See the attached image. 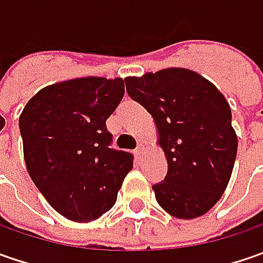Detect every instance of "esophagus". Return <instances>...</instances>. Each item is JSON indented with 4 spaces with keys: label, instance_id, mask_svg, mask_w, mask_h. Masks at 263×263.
<instances>
[{
    "label": "esophagus",
    "instance_id": "obj_1",
    "mask_svg": "<svg viewBox=\"0 0 263 263\" xmlns=\"http://www.w3.org/2000/svg\"><path fill=\"white\" fill-rule=\"evenodd\" d=\"M142 152H143V146H140V145H139V146L135 149V154H136V157H139V155H140Z\"/></svg>",
    "mask_w": 263,
    "mask_h": 263
}]
</instances>
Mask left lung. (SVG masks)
Returning <instances> with one entry per match:
<instances>
[{
  "instance_id": "8db88e82",
  "label": "left lung",
  "mask_w": 263,
  "mask_h": 263,
  "mask_svg": "<svg viewBox=\"0 0 263 263\" xmlns=\"http://www.w3.org/2000/svg\"><path fill=\"white\" fill-rule=\"evenodd\" d=\"M128 96L152 116L165 152V178L154 184L170 215L193 219L221 199L237 155V135L224 95L187 68L127 77Z\"/></svg>"
}]
</instances>
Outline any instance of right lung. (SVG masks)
Wrapping results in <instances>:
<instances>
[{"label":"right lung","instance_id":"obj_1","mask_svg":"<svg viewBox=\"0 0 263 263\" xmlns=\"http://www.w3.org/2000/svg\"><path fill=\"white\" fill-rule=\"evenodd\" d=\"M123 96L121 79H74L39 90L20 116L29 176L71 221L89 222L109 211L133 168V155L111 147L106 128Z\"/></svg>","mask_w":263,"mask_h":263}]
</instances>
